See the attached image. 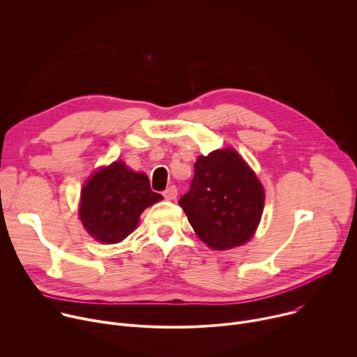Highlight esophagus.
Wrapping results in <instances>:
<instances>
[{
    "instance_id": "esophagus-1",
    "label": "esophagus",
    "mask_w": 357,
    "mask_h": 357,
    "mask_svg": "<svg viewBox=\"0 0 357 357\" xmlns=\"http://www.w3.org/2000/svg\"><path fill=\"white\" fill-rule=\"evenodd\" d=\"M176 195H178V189H176L174 185H171L169 188H167V189L164 190V197H165L167 200H174V199L176 197Z\"/></svg>"
}]
</instances>
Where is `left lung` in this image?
<instances>
[{"label":"left lung","instance_id":"obj_1","mask_svg":"<svg viewBox=\"0 0 357 357\" xmlns=\"http://www.w3.org/2000/svg\"><path fill=\"white\" fill-rule=\"evenodd\" d=\"M197 237L213 250L247 243L264 208V188L233 148L200 155L189 190L179 199Z\"/></svg>","mask_w":357,"mask_h":357}]
</instances>
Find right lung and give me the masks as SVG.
I'll use <instances>...</instances> for the list:
<instances>
[{
	"mask_svg": "<svg viewBox=\"0 0 357 357\" xmlns=\"http://www.w3.org/2000/svg\"><path fill=\"white\" fill-rule=\"evenodd\" d=\"M162 196L151 190L145 174L127 168L123 161L94 172L80 195L79 218L97 241L114 244L134 231L139 215Z\"/></svg>",
	"mask_w": 357,
	"mask_h": 357,
	"instance_id": "add662e5",
	"label": "right lung"
}]
</instances>
